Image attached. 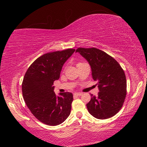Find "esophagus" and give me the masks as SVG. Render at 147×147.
Wrapping results in <instances>:
<instances>
[{"label": "esophagus", "instance_id": "34e87169", "mask_svg": "<svg viewBox=\"0 0 147 147\" xmlns=\"http://www.w3.org/2000/svg\"><path fill=\"white\" fill-rule=\"evenodd\" d=\"M82 94V93H74V96H81Z\"/></svg>", "mask_w": 147, "mask_h": 147}]
</instances>
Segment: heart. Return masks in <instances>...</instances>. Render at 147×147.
Returning <instances> with one entry per match:
<instances>
[{
	"label": "heart",
	"instance_id": "heart-1",
	"mask_svg": "<svg viewBox=\"0 0 147 147\" xmlns=\"http://www.w3.org/2000/svg\"><path fill=\"white\" fill-rule=\"evenodd\" d=\"M78 63H77V64H78Z\"/></svg>",
	"mask_w": 147,
	"mask_h": 147
}]
</instances>
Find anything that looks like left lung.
Returning a JSON list of instances; mask_svg holds the SVG:
<instances>
[{
    "label": "left lung",
    "instance_id": "1",
    "mask_svg": "<svg viewBox=\"0 0 147 147\" xmlns=\"http://www.w3.org/2000/svg\"><path fill=\"white\" fill-rule=\"evenodd\" d=\"M76 52L89 62L99 89L97 96L91 94V100L86 104L89 113L98 119L114 116L123 107L126 95L123 69L113 57L100 49L78 48Z\"/></svg>",
    "mask_w": 147,
    "mask_h": 147
}]
</instances>
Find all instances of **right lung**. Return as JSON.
Segmentation results:
<instances>
[{"label":"right lung","mask_w":147,"mask_h":147,"mask_svg":"<svg viewBox=\"0 0 147 147\" xmlns=\"http://www.w3.org/2000/svg\"><path fill=\"white\" fill-rule=\"evenodd\" d=\"M74 51L68 49L45 54L31 64L24 74L22 83L24 102L35 117L47 125L60 124L71 113L73 94L65 92L57 96L53 84Z\"/></svg>","instance_id":"add662e5"}]
</instances>
